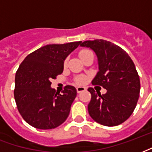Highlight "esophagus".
Returning <instances> with one entry per match:
<instances>
[{
	"mask_svg": "<svg viewBox=\"0 0 152 152\" xmlns=\"http://www.w3.org/2000/svg\"><path fill=\"white\" fill-rule=\"evenodd\" d=\"M86 90V88L85 87H82V86H78V87L76 88V91H77V93H80L83 92V91Z\"/></svg>",
	"mask_w": 152,
	"mask_h": 152,
	"instance_id": "obj_1",
	"label": "esophagus"
}]
</instances>
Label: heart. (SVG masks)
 I'll return each instance as SVG.
<instances>
[{
  "instance_id": "b5f03b06",
  "label": "heart",
  "mask_w": 152,
  "mask_h": 152,
  "mask_svg": "<svg viewBox=\"0 0 152 152\" xmlns=\"http://www.w3.org/2000/svg\"><path fill=\"white\" fill-rule=\"evenodd\" d=\"M91 53H92V52H91L90 50H82L80 52V57L82 59V58H84L85 56H86L87 55ZM67 59H65L64 66H67ZM85 81H86V78H85V76H80V77H78V78L76 79V82H77L78 84H84V83H85Z\"/></svg>"
}]
</instances>
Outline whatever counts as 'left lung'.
Here are the masks:
<instances>
[{
  "label": "left lung",
  "instance_id": "obj_1",
  "mask_svg": "<svg viewBox=\"0 0 152 152\" xmlns=\"http://www.w3.org/2000/svg\"><path fill=\"white\" fill-rule=\"evenodd\" d=\"M80 47L93 50L98 63V72L93 85H101L107 92L92 95L88 113L97 123L115 126L124 122L135 109L140 92V80L134 64L122 48L103 39L85 41Z\"/></svg>",
  "mask_w": 152,
  "mask_h": 152
}]
</instances>
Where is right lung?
Masks as SVG:
<instances>
[{"instance_id": "1", "label": "right lung", "mask_w": 152, "mask_h": 152, "mask_svg": "<svg viewBox=\"0 0 152 152\" xmlns=\"http://www.w3.org/2000/svg\"><path fill=\"white\" fill-rule=\"evenodd\" d=\"M81 42L49 44L28 55L15 76L14 98L19 113L37 129L59 126L69 115L76 88L67 85L60 94L50 87L51 79L64 71V60Z\"/></svg>"}]
</instances>
